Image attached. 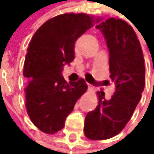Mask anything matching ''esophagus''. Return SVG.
I'll return each mask as SVG.
<instances>
[{"label":"esophagus","instance_id":"esophagus-1","mask_svg":"<svg viewBox=\"0 0 154 154\" xmlns=\"http://www.w3.org/2000/svg\"><path fill=\"white\" fill-rule=\"evenodd\" d=\"M88 88L90 91H92V90H93V86H92L91 84H88Z\"/></svg>","mask_w":154,"mask_h":154}]
</instances>
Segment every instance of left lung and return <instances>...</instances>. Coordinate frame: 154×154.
Listing matches in <instances>:
<instances>
[{
  "label": "left lung",
  "mask_w": 154,
  "mask_h": 154,
  "mask_svg": "<svg viewBox=\"0 0 154 154\" xmlns=\"http://www.w3.org/2000/svg\"><path fill=\"white\" fill-rule=\"evenodd\" d=\"M96 27L106 39L116 91L109 100L104 92H97L99 104L87 114L84 134L88 140H102L120 133L130 120L144 90L145 66L138 37L126 21L112 17Z\"/></svg>",
  "instance_id": "1"
}]
</instances>
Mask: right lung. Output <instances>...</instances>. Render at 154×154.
<instances>
[{"mask_svg": "<svg viewBox=\"0 0 154 154\" xmlns=\"http://www.w3.org/2000/svg\"><path fill=\"white\" fill-rule=\"evenodd\" d=\"M94 20L87 14L67 13L46 21L27 48L23 75L26 79V108L34 125L47 134L64 127L67 116L87 91L83 79L67 83L61 75L75 58V42Z\"/></svg>", "mask_w": 154, "mask_h": 154, "instance_id": "obj_1", "label": "right lung"}]
</instances>
